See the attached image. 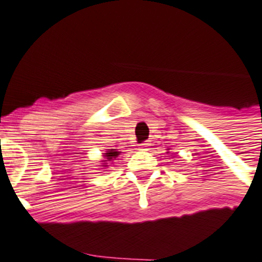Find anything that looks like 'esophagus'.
<instances>
[{"instance_id":"esophagus-1","label":"esophagus","mask_w":262,"mask_h":262,"mask_svg":"<svg viewBox=\"0 0 262 262\" xmlns=\"http://www.w3.org/2000/svg\"><path fill=\"white\" fill-rule=\"evenodd\" d=\"M149 146H150L149 142L145 141V142H142L141 145H140V148H141L142 150H148V149H149Z\"/></svg>"}]
</instances>
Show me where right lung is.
Wrapping results in <instances>:
<instances>
[{
  "label": "right lung",
  "mask_w": 262,
  "mask_h": 262,
  "mask_svg": "<svg viewBox=\"0 0 262 262\" xmlns=\"http://www.w3.org/2000/svg\"><path fill=\"white\" fill-rule=\"evenodd\" d=\"M121 152L120 150H117V149H107L106 150V153H103V156H105L106 160H103L105 163H103V165L102 167H107V161H113V160H116L117 157L120 156Z\"/></svg>",
  "instance_id": "add662e5"
}]
</instances>
